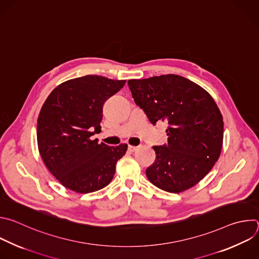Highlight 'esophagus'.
Returning a JSON list of instances; mask_svg holds the SVG:
<instances>
[{
	"label": "esophagus",
	"mask_w": 259,
	"mask_h": 259,
	"mask_svg": "<svg viewBox=\"0 0 259 259\" xmlns=\"http://www.w3.org/2000/svg\"><path fill=\"white\" fill-rule=\"evenodd\" d=\"M137 146H132V145H128V150L130 151H132V152H134V151H136L137 150Z\"/></svg>",
	"instance_id": "1"
}]
</instances>
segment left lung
I'll use <instances>...</instances> for the list:
<instances>
[{
    "mask_svg": "<svg viewBox=\"0 0 259 259\" xmlns=\"http://www.w3.org/2000/svg\"><path fill=\"white\" fill-rule=\"evenodd\" d=\"M127 83L149 121L168 124L167 144L153 147L156 159L146 169L148 180L170 193L195 186L221 155L224 121L217 103L200 85L177 74Z\"/></svg>",
    "mask_w": 259,
    "mask_h": 259,
    "instance_id": "8db88e82",
    "label": "left lung"
}]
</instances>
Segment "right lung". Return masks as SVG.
<instances>
[{
	"instance_id": "add662e5",
	"label": "right lung",
	"mask_w": 259,
	"mask_h": 259,
	"mask_svg": "<svg viewBox=\"0 0 259 259\" xmlns=\"http://www.w3.org/2000/svg\"><path fill=\"white\" fill-rule=\"evenodd\" d=\"M124 83L85 75L61 83L44 103L36 125L38 151L47 168L65 188L91 193L112 181L127 145L99 144L91 137L101 131L105 101Z\"/></svg>"
}]
</instances>
